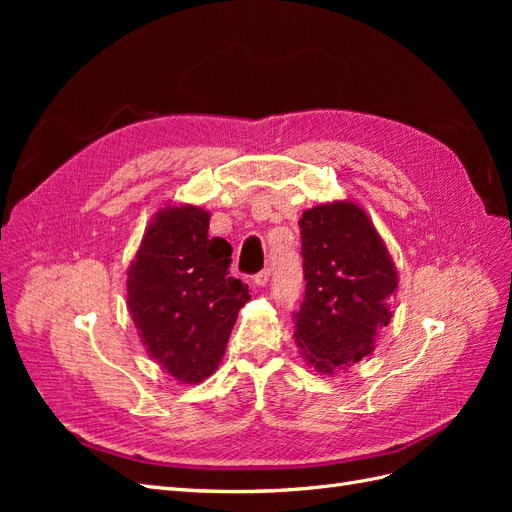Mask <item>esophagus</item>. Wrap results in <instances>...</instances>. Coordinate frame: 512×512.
<instances>
[{"mask_svg":"<svg viewBox=\"0 0 512 512\" xmlns=\"http://www.w3.org/2000/svg\"><path fill=\"white\" fill-rule=\"evenodd\" d=\"M269 280H271V269H262L260 273H256V275H254V284H256L258 288L267 286V284H269Z\"/></svg>","mask_w":512,"mask_h":512,"instance_id":"esophagus-1","label":"esophagus"}]
</instances>
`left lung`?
<instances>
[{
    "mask_svg": "<svg viewBox=\"0 0 512 512\" xmlns=\"http://www.w3.org/2000/svg\"><path fill=\"white\" fill-rule=\"evenodd\" d=\"M299 228L305 297L294 342L320 376H333L376 350L399 273L374 222L352 200L305 209Z\"/></svg>",
    "mask_w": 512,
    "mask_h": 512,
    "instance_id": "obj_1",
    "label": "left lung"
}]
</instances>
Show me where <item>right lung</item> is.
Wrapping results in <instances>:
<instances>
[{"mask_svg":"<svg viewBox=\"0 0 512 512\" xmlns=\"http://www.w3.org/2000/svg\"><path fill=\"white\" fill-rule=\"evenodd\" d=\"M211 213L168 203L153 215L128 267V312L153 363L181 384L218 369L250 288L230 277L232 247L209 237Z\"/></svg>","mask_w":512,"mask_h":512,"instance_id":"obj_1","label":"right lung"}]
</instances>
